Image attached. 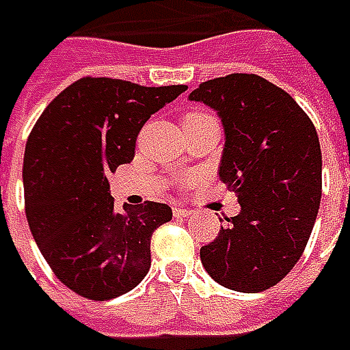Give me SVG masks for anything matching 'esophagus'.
<instances>
[{"label":"esophagus","instance_id":"1","mask_svg":"<svg viewBox=\"0 0 350 350\" xmlns=\"http://www.w3.org/2000/svg\"><path fill=\"white\" fill-rule=\"evenodd\" d=\"M173 214H175V218H189L193 212L189 208H183V206H175V208H173Z\"/></svg>","mask_w":350,"mask_h":350}]
</instances>
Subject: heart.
Listing matches in <instances>:
<instances>
[{
  "label": "heart",
  "mask_w": 350,
  "mask_h": 350,
  "mask_svg": "<svg viewBox=\"0 0 350 350\" xmlns=\"http://www.w3.org/2000/svg\"><path fill=\"white\" fill-rule=\"evenodd\" d=\"M191 116H196V115H191Z\"/></svg>",
  "instance_id": "1"
}]
</instances>
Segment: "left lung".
<instances>
[{"label": "left lung", "mask_w": 350, "mask_h": 350, "mask_svg": "<svg viewBox=\"0 0 350 350\" xmlns=\"http://www.w3.org/2000/svg\"><path fill=\"white\" fill-rule=\"evenodd\" d=\"M189 99L204 103L222 120L218 175L241 206L200 249V261L226 288L262 292L292 271L316 224L321 200L316 128L286 91L261 75L216 77Z\"/></svg>", "instance_id": "left-lung-1"}]
</instances>
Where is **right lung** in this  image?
Masks as SVG:
<instances>
[{
    "label": "right lung",
    "mask_w": 350,
    "mask_h": 350,
    "mask_svg": "<svg viewBox=\"0 0 350 350\" xmlns=\"http://www.w3.org/2000/svg\"><path fill=\"white\" fill-rule=\"evenodd\" d=\"M185 89L81 77L36 120L23 159L25 212L42 257L75 294L113 300L148 275L152 234L173 212L152 200L118 210L107 175L132 161L146 120Z\"/></svg>",
    "instance_id": "1"
}]
</instances>
